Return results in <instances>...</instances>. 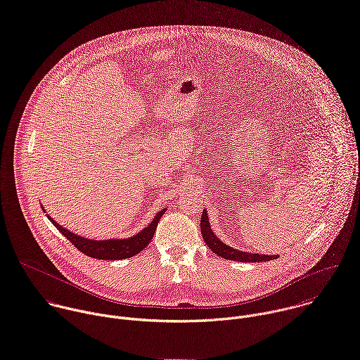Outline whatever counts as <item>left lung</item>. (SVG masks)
I'll return each instance as SVG.
<instances>
[{"label":"left lung","mask_w":360,"mask_h":360,"mask_svg":"<svg viewBox=\"0 0 360 360\" xmlns=\"http://www.w3.org/2000/svg\"><path fill=\"white\" fill-rule=\"evenodd\" d=\"M200 231H202V237L206 243V246L219 257H223L226 260H233V262H242V263H259V262H270L274 259H278L280 256L276 255H253V253H248L243 250H237L233 249L230 246H227L226 243H223L221 240H219V237L213 233L210 223H209V217H207V212L206 209L202 212V217H200Z\"/></svg>","instance_id":"left-lung-1"}]
</instances>
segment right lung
I'll return each mask as SVG.
<instances>
[{"label": "right lung", "instance_id": "add662e5", "mask_svg": "<svg viewBox=\"0 0 360 360\" xmlns=\"http://www.w3.org/2000/svg\"><path fill=\"white\" fill-rule=\"evenodd\" d=\"M42 210L45 212L44 206H42ZM165 210L167 209L160 210L154 216L151 223H148L141 231L136 233L134 236L127 237V238H107V240H94V238H87V237L79 236V234L65 229L59 223H56L49 214H46V216L52 221V224L83 255L93 257V259H98V260H124V259H130V257L139 255L141 250H144L148 246L151 238L155 234L157 224H158L161 216L165 213Z\"/></svg>", "mask_w": 360, "mask_h": 360}]
</instances>
